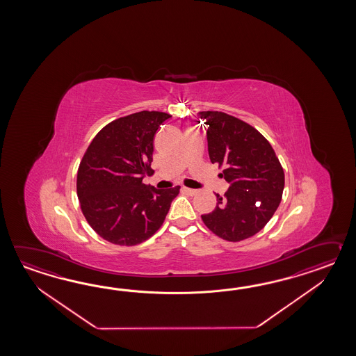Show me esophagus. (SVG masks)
<instances>
[{
  "mask_svg": "<svg viewBox=\"0 0 356 356\" xmlns=\"http://www.w3.org/2000/svg\"><path fill=\"white\" fill-rule=\"evenodd\" d=\"M183 192H186L189 196H195L197 193V189L187 188V187H183Z\"/></svg>",
  "mask_w": 356,
  "mask_h": 356,
  "instance_id": "1",
  "label": "esophagus"
}]
</instances>
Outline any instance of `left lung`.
<instances>
[{"label": "left lung", "mask_w": 356, "mask_h": 356, "mask_svg": "<svg viewBox=\"0 0 356 356\" xmlns=\"http://www.w3.org/2000/svg\"><path fill=\"white\" fill-rule=\"evenodd\" d=\"M207 124L212 164L229 183L210 213L201 215L213 234L239 242L264 229L280 204L285 175L273 146L248 123L222 112H200Z\"/></svg>", "instance_id": "8db88e82"}]
</instances>
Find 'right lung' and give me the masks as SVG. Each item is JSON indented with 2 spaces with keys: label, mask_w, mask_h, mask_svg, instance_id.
<instances>
[{
  "label": "right lung",
  "mask_w": 356,
  "mask_h": 356,
  "mask_svg": "<svg viewBox=\"0 0 356 356\" xmlns=\"http://www.w3.org/2000/svg\"><path fill=\"white\" fill-rule=\"evenodd\" d=\"M170 114L143 111L118 118L92 138L77 170L85 219L103 239L136 245L158 232L179 186L144 184L152 175L154 136Z\"/></svg>",
  "instance_id": "add662e5"
}]
</instances>
